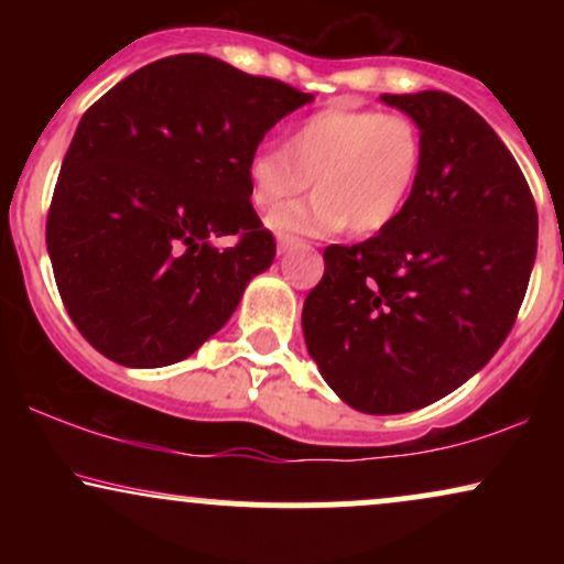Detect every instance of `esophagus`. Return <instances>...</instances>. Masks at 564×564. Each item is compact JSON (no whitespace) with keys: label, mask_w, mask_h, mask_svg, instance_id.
I'll return each instance as SVG.
<instances>
[{"label":"esophagus","mask_w":564,"mask_h":564,"mask_svg":"<svg viewBox=\"0 0 564 564\" xmlns=\"http://www.w3.org/2000/svg\"><path fill=\"white\" fill-rule=\"evenodd\" d=\"M294 241L296 238H291V236H278V254H286L291 246H294Z\"/></svg>","instance_id":"1"}]
</instances>
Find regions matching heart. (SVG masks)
I'll use <instances>...</instances> for the list:
<instances>
[{
  "label": "heart",
  "instance_id": "heart-1",
  "mask_svg": "<svg viewBox=\"0 0 564 564\" xmlns=\"http://www.w3.org/2000/svg\"><path fill=\"white\" fill-rule=\"evenodd\" d=\"M424 164L416 121L398 111L328 106L294 127L286 145L264 142L249 159L251 204L273 209L315 180L307 204L268 217L278 236H377L403 215Z\"/></svg>",
  "mask_w": 564,
  "mask_h": 564
}]
</instances>
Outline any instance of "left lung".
Returning a JSON list of instances; mask_svg holds the SVG:
<instances>
[{
	"label": "left lung",
	"instance_id": "1",
	"mask_svg": "<svg viewBox=\"0 0 564 564\" xmlns=\"http://www.w3.org/2000/svg\"><path fill=\"white\" fill-rule=\"evenodd\" d=\"M381 100L416 121L422 174L390 228L323 251L302 328L326 384L387 416L435 403L494 358L525 300L539 215L475 108L437 89Z\"/></svg>",
	"mask_w": 564,
	"mask_h": 564
}]
</instances>
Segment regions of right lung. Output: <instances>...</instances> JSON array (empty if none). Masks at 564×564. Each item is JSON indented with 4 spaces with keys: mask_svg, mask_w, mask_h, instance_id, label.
I'll return each mask as SVG.
<instances>
[{
    "mask_svg": "<svg viewBox=\"0 0 564 564\" xmlns=\"http://www.w3.org/2000/svg\"><path fill=\"white\" fill-rule=\"evenodd\" d=\"M313 95L209 55L134 70L82 116L47 215L61 300L113 364L185 360L275 260L249 159ZM232 235L219 250L215 237Z\"/></svg>",
    "mask_w": 564,
    "mask_h": 564,
    "instance_id": "obj_1",
    "label": "right lung"
}]
</instances>
